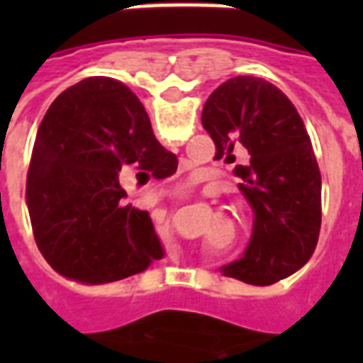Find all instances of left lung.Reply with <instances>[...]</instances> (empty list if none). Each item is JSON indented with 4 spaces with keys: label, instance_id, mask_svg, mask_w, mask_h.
I'll return each instance as SVG.
<instances>
[{
    "label": "left lung",
    "instance_id": "8db88e82",
    "mask_svg": "<svg viewBox=\"0 0 363 363\" xmlns=\"http://www.w3.org/2000/svg\"><path fill=\"white\" fill-rule=\"evenodd\" d=\"M202 126L216 159L247 155L233 174L255 210L251 243L223 276L257 286L288 278L311 259L320 231V173L299 112L267 79L239 75L208 96Z\"/></svg>",
    "mask_w": 363,
    "mask_h": 363
}]
</instances>
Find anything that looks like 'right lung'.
<instances>
[{
    "label": "right lung",
    "instance_id": "obj_1",
    "mask_svg": "<svg viewBox=\"0 0 363 363\" xmlns=\"http://www.w3.org/2000/svg\"><path fill=\"white\" fill-rule=\"evenodd\" d=\"M177 163L126 85L87 77L64 91L36 132L25 194L46 262L87 286L147 270L163 249L150 213L128 204L118 174L159 181Z\"/></svg>",
    "mask_w": 363,
    "mask_h": 363
}]
</instances>
